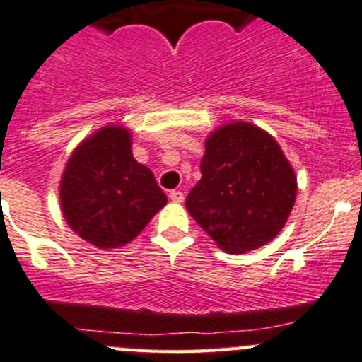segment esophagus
I'll return each instance as SVG.
<instances>
[{
    "label": "esophagus",
    "instance_id": "esophagus-1",
    "mask_svg": "<svg viewBox=\"0 0 362 362\" xmlns=\"http://www.w3.org/2000/svg\"><path fill=\"white\" fill-rule=\"evenodd\" d=\"M170 199L173 201V203H182V201H184V192L170 191Z\"/></svg>",
    "mask_w": 362,
    "mask_h": 362
}]
</instances>
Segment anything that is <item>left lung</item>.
Wrapping results in <instances>:
<instances>
[{"mask_svg":"<svg viewBox=\"0 0 362 362\" xmlns=\"http://www.w3.org/2000/svg\"><path fill=\"white\" fill-rule=\"evenodd\" d=\"M201 180L185 208L227 253L272 241L296 197V177L279 144L262 128L235 121L206 139Z\"/></svg>","mask_w":362,"mask_h":362,"instance_id":"obj_1","label":"left lung"}]
</instances>
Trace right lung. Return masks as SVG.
<instances>
[{"label": "right lung", "mask_w": 362, "mask_h": 362, "mask_svg": "<svg viewBox=\"0 0 362 362\" xmlns=\"http://www.w3.org/2000/svg\"><path fill=\"white\" fill-rule=\"evenodd\" d=\"M166 201L152 171L133 158L130 132L116 124L83 140L60 180L66 222L102 250L133 241Z\"/></svg>", "instance_id": "add662e5"}]
</instances>
